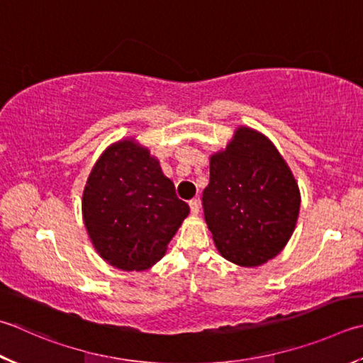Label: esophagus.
<instances>
[{"instance_id": "esophagus-1", "label": "esophagus", "mask_w": 363, "mask_h": 363, "mask_svg": "<svg viewBox=\"0 0 363 363\" xmlns=\"http://www.w3.org/2000/svg\"><path fill=\"white\" fill-rule=\"evenodd\" d=\"M189 206H190V212L194 216H196L198 212H200V203H198V200H190Z\"/></svg>"}]
</instances>
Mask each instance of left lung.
<instances>
[{"label": "left lung", "instance_id": "8db88e82", "mask_svg": "<svg viewBox=\"0 0 363 363\" xmlns=\"http://www.w3.org/2000/svg\"><path fill=\"white\" fill-rule=\"evenodd\" d=\"M204 218L218 253L242 267L275 258L291 239L301 208L297 181L264 133L239 125L209 157Z\"/></svg>", "mask_w": 363, "mask_h": 363}]
</instances>
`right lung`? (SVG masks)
<instances>
[{
	"label": "right lung",
	"instance_id": "1",
	"mask_svg": "<svg viewBox=\"0 0 363 363\" xmlns=\"http://www.w3.org/2000/svg\"><path fill=\"white\" fill-rule=\"evenodd\" d=\"M96 252L121 271H146L165 255L189 216L159 159L135 138L110 145L92 167L82 200Z\"/></svg>",
	"mask_w": 363,
	"mask_h": 363
}]
</instances>
